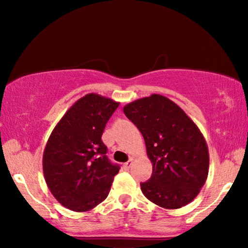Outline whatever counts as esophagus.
<instances>
[{"mask_svg": "<svg viewBox=\"0 0 248 248\" xmlns=\"http://www.w3.org/2000/svg\"><path fill=\"white\" fill-rule=\"evenodd\" d=\"M132 164H133V159H130V160L125 162V164H123V168L125 169V170H128V169L131 168Z\"/></svg>", "mask_w": 248, "mask_h": 248, "instance_id": "obj_1", "label": "esophagus"}]
</instances>
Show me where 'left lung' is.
I'll return each instance as SVG.
<instances>
[{"mask_svg": "<svg viewBox=\"0 0 248 248\" xmlns=\"http://www.w3.org/2000/svg\"><path fill=\"white\" fill-rule=\"evenodd\" d=\"M124 114L143 135L152 164L141 183L145 198L165 209H179L196 198L209 172L205 139L178 105L161 94L127 104Z\"/></svg>", "mask_w": 248, "mask_h": 248, "instance_id": "obj_1", "label": "left lung"}]
</instances>
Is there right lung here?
Returning <instances> with one entry per match:
<instances>
[{
    "mask_svg": "<svg viewBox=\"0 0 248 248\" xmlns=\"http://www.w3.org/2000/svg\"><path fill=\"white\" fill-rule=\"evenodd\" d=\"M118 105L100 94H86L61 118L47 141L43 155L46 184L54 198L72 211H89L103 202L120 171L101 140Z\"/></svg>",
    "mask_w": 248,
    "mask_h": 248,
    "instance_id": "add662e5",
    "label": "right lung"
}]
</instances>
